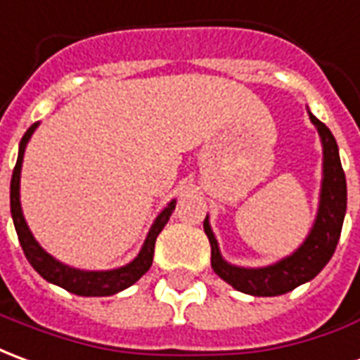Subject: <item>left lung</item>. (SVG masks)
<instances>
[{"instance_id": "1", "label": "left lung", "mask_w": 360, "mask_h": 360, "mask_svg": "<svg viewBox=\"0 0 360 360\" xmlns=\"http://www.w3.org/2000/svg\"><path fill=\"white\" fill-rule=\"evenodd\" d=\"M310 114V112H308ZM310 122L314 124L323 147V178L320 190V205L316 215L314 226L310 229L307 240L302 242L290 256L283 257L277 264L266 267H238L229 264L221 256V250L209 219L203 221V231L211 244V267L223 281L233 285L234 289L254 295V297H277L298 285L314 279L330 262L347 211V182L345 172L339 160V149L335 137L331 135L326 124L310 114Z\"/></svg>"}]
</instances>
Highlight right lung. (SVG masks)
<instances>
[{
	"instance_id": "right-lung-1",
	"label": "right lung",
	"mask_w": 360,
	"mask_h": 360,
	"mask_svg": "<svg viewBox=\"0 0 360 360\" xmlns=\"http://www.w3.org/2000/svg\"><path fill=\"white\" fill-rule=\"evenodd\" d=\"M37 126L38 122L32 124L27 129V134L22 135L21 143H19L17 165L13 168L11 176V217L13 223H15L17 236H19V242H21L22 246V252H25V256L29 259V264L48 283H53V285L70 290L73 295H79V297H110V295H116L120 290L131 287L137 279H141L149 271V267L153 264V254H155V240H157L159 233L165 229L168 219L172 215V211L176 207V200L170 201L167 207L160 211V215L155 219L151 231H149L147 238H145L141 252L127 266L118 267V269H110V271H83V269H75V267L65 266L62 262H58L56 257L50 256L34 240V236L29 231V225H27V221L22 217L21 200H19L21 198L19 188H21L22 155H25V147L29 143L30 135L34 134Z\"/></svg>"
}]
</instances>
